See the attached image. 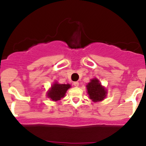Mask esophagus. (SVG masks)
Segmentation results:
<instances>
[{"label": "esophagus", "mask_w": 146, "mask_h": 146, "mask_svg": "<svg viewBox=\"0 0 146 146\" xmlns=\"http://www.w3.org/2000/svg\"><path fill=\"white\" fill-rule=\"evenodd\" d=\"M73 85H74L75 87H78L80 84H79L78 82H73Z\"/></svg>", "instance_id": "34e87169"}]
</instances>
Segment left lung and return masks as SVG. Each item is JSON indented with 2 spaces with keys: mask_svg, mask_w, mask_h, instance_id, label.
I'll use <instances>...</instances> for the list:
<instances>
[{
  "mask_svg": "<svg viewBox=\"0 0 146 146\" xmlns=\"http://www.w3.org/2000/svg\"><path fill=\"white\" fill-rule=\"evenodd\" d=\"M86 88L89 98L94 102H101L106 96V89L102 86L99 80L97 78L92 79L86 85Z\"/></svg>",
  "mask_w": 146,
  "mask_h": 146,
  "instance_id": "obj_1",
  "label": "left lung"
}]
</instances>
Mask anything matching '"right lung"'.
<instances>
[{"label": "right lung", "mask_w": 146, "mask_h": 146, "mask_svg": "<svg viewBox=\"0 0 146 146\" xmlns=\"http://www.w3.org/2000/svg\"><path fill=\"white\" fill-rule=\"evenodd\" d=\"M71 87L69 84H60L58 82L53 84L51 88L47 92V97L53 101H58L64 97L66 90Z\"/></svg>", "instance_id": "add662e5"}]
</instances>
